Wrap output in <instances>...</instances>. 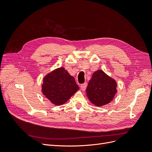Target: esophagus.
I'll return each mask as SVG.
<instances>
[{
  "label": "esophagus",
  "instance_id": "1",
  "mask_svg": "<svg viewBox=\"0 0 152 152\" xmlns=\"http://www.w3.org/2000/svg\"><path fill=\"white\" fill-rule=\"evenodd\" d=\"M86 87H87V83H84L83 84H82L80 86V88H81V90L82 91H84L86 89Z\"/></svg>",
  "mask_w": 152,
  "mask_h": 152
}]
</instances>
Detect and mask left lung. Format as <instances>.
Here are the masks:
<instances>
[{
    "instance_id": "1",
    "label": "left lung",
    "mask_w": 152,
    "mask_h": 152,
    "mask_svg": "<svg viewBox=\"0 0 152 152\" xmlns=\"http://www.w3.org/2000/svg\"><path fill=\"white\" fill-rule=\"evenodd\" d=\"M117 82L102 70L96 71L89 80L86 94L90 102L97 107L108 104L117 93Z\"/></svg>"
}]
</instances>
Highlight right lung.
I'll use <instances>...</instances> for the list:
<instances>
[{
  "label": "right lung",
  "mask_w": 152,
  "mask_h": 152,
  "mask_svg": "<svg viewBox=\"0 0 152 152\" xmlns=\"http://www.w3.org/2000/svg\"><path fill=\"white\" fill-rule=\"evenodd\" d=\"M79 90L74 77L61 67L49 73L43 79L42 92L45 97L55 105H61Z\"/></svg>",
  "instance_id": "right-lung-1"
}]
</instances>
